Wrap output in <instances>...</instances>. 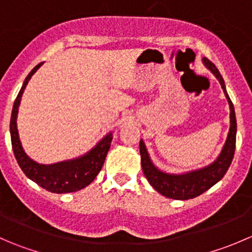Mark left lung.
Wrapping results in <instances>:
<instances>
[{"label": "left lung", "instance_id": "left-lung-1", "mask_svg": "<svg viewBox=\"0 0 252 252\" xmlns=\"http://www.w3.org/2000/svg\"><path fill=\"white\" fill-rule=\"evenodd\" d=\"M204 63L206 67L218 79L225 94V97H227L228 102H229L230 128L229 133H228L227 141H225V145L223 147L222 152H220V157L211 166L200 169V171H195L184 175H171L158 171L151 163L146 149H145L144 142H142V140L140 141L141 167L145 177H146L150 184L159 194L164 195V196L169 197V199L189 200L204 194L206 190L210 189L211 187H213L216 183L220 182L224 177L230 163H232L233 157H234L236 140V119L234 106H233L232 101H230L229 96H228L227 91H225L224 81H223L222 75L220 74L216 65L207 58H204Z\"/></svg>", "mask_w": 252, "mask_h": 252}]
</instances>
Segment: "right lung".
Segmentation results:
<instances>
[{
  "mask_svg": "<svg viewBox=\"0 0 252 252\" xmlns=\"http://www.w3.org/2000/svg\"><path fill=\"white\" fill-rule=\"evenodd\" d=\"M42 63L37 64L32 72L25 78L24 84L18 94L16 101H14L13 110H12L11 117V140L12 147H13L14 156L28 178L40 185L41 188L46 189L47 191L56 192V194H65V192L78 191L83 188L88 187L91 182L100 173L103 163H105L106 155L110 150L112 134H108L105 139H102L95 149L91 150L88 155L83 156L81 158L74 159L69 162H61V163L51 164V166H44L39 164L30 159L23 150L19 141L17 129V113L19 107L20 98H22L23 91L25 86L29 83L32 75L36 72Z\"/></svg>",
  "mask_w": 252,
  "mask_h": 252,
  "instance_id": "1",
  "label": "right lung"
}]
</instances>
